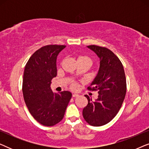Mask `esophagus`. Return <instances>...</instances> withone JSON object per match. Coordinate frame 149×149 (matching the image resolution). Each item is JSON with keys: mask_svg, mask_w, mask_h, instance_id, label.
Listing matches in <instances>:
<instances>
[{"mask_svg": "<svg viewBox=\"0 0 149 149\" xmlns=\"http://www.w3.org/2000/svg\"><path fill=\"white\" fill-rule=\"evenodd\" d=\"M79 96V95L78 94H76V93H73L72 94V97H78Z\"/></svg>", "mask_w": 149, "mask_h": 149, "instance_id": "34e87169", "label": "esophagus"}]
</instances>
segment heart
Masks as SVG:
<instances>
[{"label":"heart","instance_id":"b5f03b06","mask_svg":"<svg viewBox=\"0 0 149 149\" xmlns=\"http://www.w3.org/2000/svg\"><path fill=\"white\" fill-rule=\"evenodd\" d=\"M77 64H78V63H83V64H86L87 65H89V66H90V65L92 64V60H91L89 56H85V55H80V56H79L77 57ZM70 86L71 88L73 89H76L77 88V87H78L76 83H72Z\"/></svg>","mask_w":149,"mask_h":149}]
</instances>
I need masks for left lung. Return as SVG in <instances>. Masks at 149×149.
<instances>
[{"label":"left lung","mask_w":149,"mask_h":149,"mask_svg":"<svg viewBox=\"0 0 149 149\" xmlns=\"http://www.w3.org/2000/svg\"><path fill=\"white\" fill-rule=\"evenodd\" d=\"M87 47L100 60L98 73L87 88L97 91L98 96L92 101L88 95H85L88 103L83 110V116L87 123L97 127L109 123L121 109L127 89L126 78L123 64L112 51L97 45Z\"/></svg>","instance_id":"obj_1"}]
</instances>
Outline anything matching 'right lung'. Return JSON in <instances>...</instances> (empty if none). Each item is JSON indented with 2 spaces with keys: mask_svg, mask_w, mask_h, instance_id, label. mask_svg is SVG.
I'll list each match as a JSON object with an SVG mask.
<instances>
[{
  "mask_svg": "<svg viewBox=\"0 0 149 149\" xmlns=\"http://www.w3.org/2000/svg\"><path fill=\"white\" fill-rule=\"evenodd\" d=\"M66 45L42 47L32 55L24 72L22 92L28 111L34 119L45 126H53L64 118L72 97L70 91L56 93L51 89L57 75V56Z\"/></svg>",
  "mask_w": 149,
  "mask_h": 149,
  "instance_id": "right-lung-1",
  "label": "right lung"
}]
</instances>
